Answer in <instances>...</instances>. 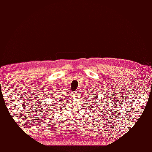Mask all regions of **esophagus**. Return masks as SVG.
Returning a JSON list of instances; mask_svg holds the SVG:
<instances>
[{"mask_svg":"<svg viewBox=\"0 0 152 152\" xmlns=\"http://www.w3.org/2000/svg\"><path fill=\"white\" fill-rule=\"evenodd\" d=\"M77 93H78V92H77V91H75V93H74V94H75V95H76V94H77Z\"/></svg>","mask_w":152,"mask_h":152,"instance_id":"obj_1","label":"esophagus"}]
</instances>
